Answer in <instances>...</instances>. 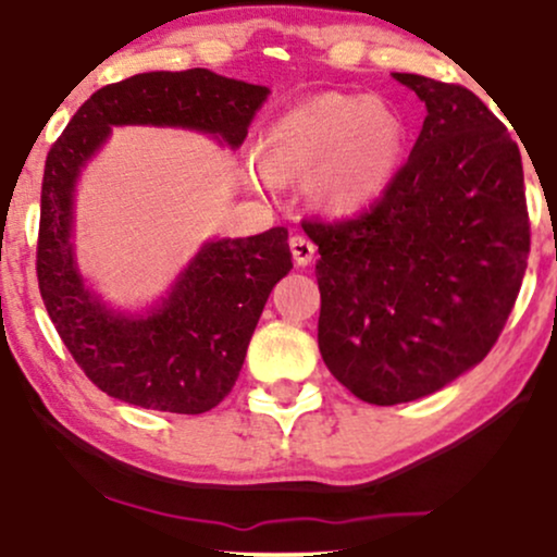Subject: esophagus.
<instances>
[{
  "mask_svg": "<svg viewBox=\"0 0 557 557\" xmlns=\"http://www.w3.org/2000/svg\"><path fill=\"white\" fill-rule=\"evenodd\" d=\"M290 251H293V259L298 267H308L313 262V255H315V244L311 242L308 236L302 234H295L290 236Z\"/></svg>",
  "mask_w": 557,
  "mask_h": 557,
  "instance_id": "1",
  "label": "esophagus"
}]
</instances>
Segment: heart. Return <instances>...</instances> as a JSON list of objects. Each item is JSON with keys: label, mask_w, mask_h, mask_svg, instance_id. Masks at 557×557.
Here are the masks:
<instances>
[{"label": "heart", "mask_w": 557, "mask_h": 557, "mask_svg": "<svg viewBox=\"0 0 557 557\" xmlns=\"http://www.w3.org/2000/svg\"><path fill=\"white\" fill-rule=\"evenodd\" d=\"M406 128L388 104L355 95H321L285 112L267 131V161L251 174L274 189L277 174L311 172L308 193L319 206L351 213L388 189L404 159Z\"/></svg>", "instance_id": "heart-1"}]
</instances>
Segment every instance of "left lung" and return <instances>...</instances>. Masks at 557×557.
Wrapping results in <instances>:
<instances>
[{
    "label": "left lung",
    "instance_id": "left-lung-1",
    "mask_svg": "<svg viewBox=\"0 0 557 557\" xmlns=\"http://www.w3.org/2000/svg\"><path fill=\"white\" fill-rule=\"evenodd\" d=\"M426 104L411 157L364 213L306 218L319 246V349L344 388L396 406L488 355L522 287V153L460 84L393 74Z\"/></svg>",
    "mask_w": 557,
    "mask_h": 557
}]
</instances>
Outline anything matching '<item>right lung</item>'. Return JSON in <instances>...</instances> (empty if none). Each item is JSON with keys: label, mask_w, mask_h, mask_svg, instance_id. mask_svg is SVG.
<instances>
[{"label": "right lung", "mask_w": 557, "mask_h": 557, "mask_svg": "<svg viewBox=\"0 0 557 557\" xmlns=\"http://www.w3.org/2000/svg\"><path fill=\"white\" fill-rule=\"evenodd\" d=\"M267 95V87L208 69L136 74L97 89L48 151L35 255L40 298L76 364L108 396L169 413H206L221 404L272 287L293 270V255L283 226L210 242L149 315L110 311L84 287L74 262L79 169L112 125L202 131L238 149Z\"/></svg>", "instance_id": "add662e5"}]
</instances>
